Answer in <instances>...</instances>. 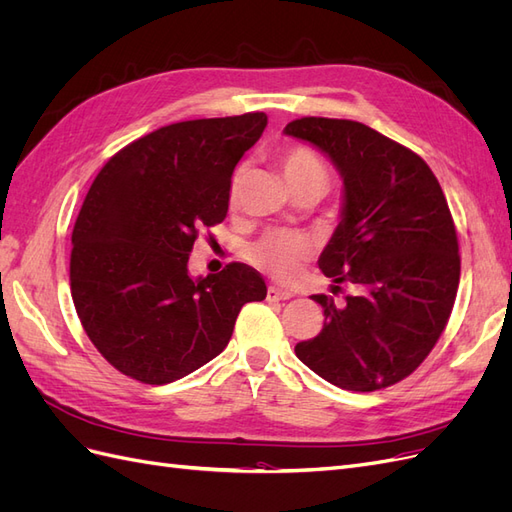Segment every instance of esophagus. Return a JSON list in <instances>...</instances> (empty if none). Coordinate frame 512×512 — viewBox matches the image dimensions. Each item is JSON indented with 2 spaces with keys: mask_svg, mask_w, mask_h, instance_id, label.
I'll use <instances>...</instances> for the list:
<instances>
[{
  "mask_svg": "<svg viewBox=\"0 0 512 512\" xmlns=\"http://www.w3.org/2000/svg\"><path fill=\"white\" fill-rule=\"evenodd\" d=\"M292 297H294V292H290V290H282V288H275V286L267 288V299L269 301H288Z\"/></svg>",
  "mask_w": 512,
  "mask_h": 512,
  "instance_id": "1",
  "label": "esophagus"
}]
</instances>
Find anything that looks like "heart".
Instances as JSON below:
<instances>
[{
  "label": "heart",
  "mask_w": 512,
  "mask_h": 512,
  "mask_svg": "<svg viewBox=\"0 0 512 512\" xmlns=\"http://www.w3.org/2000/svg\"><path fill=\"white\" fill-rule=\"evenodd\" d=\"M277 164L284 179L292 190L309 181H327V168L314 149L305 145H288L277 156ZM243 179V170H239L235 181H232L230 198L235 200L239 185ZM250 260L258 269L271 275L277 282H292L297 280L305 262L314 256V243L303 232H294L286 228L267 230L256 243H252Z\"/></svg>",
  "instance_id": "obj_1"
}]
</instances>
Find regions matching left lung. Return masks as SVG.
<instances>
[{"instance_id": "left-lung-1", "label": "left lung", "mask_w": 512, "mask_h": 512, "mask_svg": "<svg viewBox=\"0 0 512 512\" xmlns=\"http://www.w3.org/2000/svg\"><path fill=\"white\" fill-rule=\"evenodd\" d=\"M286 134L322 149L344 177V218L318 265L361 288L342 305L314 294L327 324L294 352L339 389L397 384L427 359L455 305L461 258L446 196L421 156L365 123L301 117Z\"/></svg>"}]
</instances>
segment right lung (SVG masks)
I'll return each instance as SVG.
<instances>
[{
    "label": "right lung",
    "instance_id": "obj_1",
    "mask_svg": "<svg viewBox=\"0 0 512 512\" xmlns=\"http://www.w3.org/2000/svg\"><path fill=\"white\" fill-rule=\"evenodd\" d=\"M265 113L170 123L119 149L72 230L70 290L91 344L123 376L168 384L215 359L262 275L230 262L192 280L198 230L224 222L232 170Z\"/></svg>",
    "mask_w": 512,
    "mask_h": 512
}]
</instances>
